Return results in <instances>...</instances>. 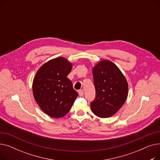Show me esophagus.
Listing matches in <instances>:
<instances>
[{
    "mask_svg": "<svg viewBox=\"0 0 160 160\" xmlns=\"http://www.w3.org/2000/svg\"><path fill=\"white\" fill-rule=\"evenodd\" d=\"M83 93H84V91H83V89H80L79 91H78V94L80 97H82L83 95Z\"/></svg>",
    "mask_w": 160,
    "mask_h": 160,
    "instance_id": "esophagus-1",
    "label": "esophagus"
}]
</instances>
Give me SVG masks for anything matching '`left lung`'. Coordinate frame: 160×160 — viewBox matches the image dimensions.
I'll return each instance as SVG.
<instances>
[{
    "instance_id": "8db88e82",
    "label": "left lung",
    "mask_w": 160,
    "mask_h": 160,
    "mask_svg": "<svg viewBox=\"0 0 160 160\" xmlns=\"http://www.w3.org/2000/svg\"><path fill=\"white\" fill-rule=\"evenodd\" d=\"M95 98L91 110L97 116L106 118L114 115L128 96V83L124 75L109 60L98 62L93 68Z\"/></svg>"
}]
</instances>
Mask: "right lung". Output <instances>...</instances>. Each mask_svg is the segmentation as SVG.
I'll return each instance as SVG.
<instances>
[{"mask_svg": "<svg viewBox=\"0 0 160 160\" xmlns=\"http://www.w3.org/2000/svg\"><path fill=\"white\" fill-rule=\"evenodd\" d=\"M72 64L58 57L42 65L33 81V94L41 109L48 115L60 118L68 113L78 94L67 78Z\"/></svg>", "mask_w": 160, "mask_h": 160, "instance_id": "obj_1", "label": "right lung"}]
</instances>
